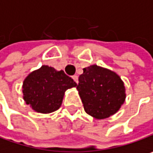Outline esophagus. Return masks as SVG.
<instances>
[{
  "mask_svg": "<svg viewBox=\"0 0 153 153\" xmlns=\"http://www.w3.org/2000/svg\"><path fill=\"white\" fill-rule=\"evenodd\" d=\"M73 79H74V80L76 83H78V76H77V75H74V76H73Z\"/></svg>",
  "mask_w": 153,
  "mask_h": 153,
  "instance_id": "34e87169",
  "label": "esophagus"
}]
</instances>
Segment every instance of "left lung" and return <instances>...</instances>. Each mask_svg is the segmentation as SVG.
I'll return each mask as SVG.
<instances>
[{
  "label": "left lung",
  "mask_w": 153,
  "mask_h": 153,
  "mask_svg": "<svg viewBox=\"0 0 153 153\" xmlns=\"http://www.w3.org/2000/svg\"><path fill=\"white\" fill-rule=\"evenodd\" d=\"M77 90L85 111L97 120L115 114L126 100L123 80L115 72L93 65L83 69Z\"/></svg>",
  "instance_id": "obj_1"
}]
</instances>
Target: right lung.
<instances>
[{
	"label": "right lung",
	"mask_w": 153,
	"mask_h": 153,
	"mask_svg": "<svg viewBox=\"0 0 153 153\" xmlns=\"http://www.w3.org/2000/svg\"><path fill=\"white\" fill-rule=\"evenodd\" d=\"M76 86V82L64 71L42 65L24 79L23 99L36 112L51 113L60 108L65 92Z\"/></svg>",
	"instance_id": "1"
}]
</instances>
